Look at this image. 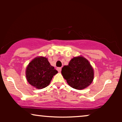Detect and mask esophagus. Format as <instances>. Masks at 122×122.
<instances>
[{"instance_id": "1", "label": "esophagus", "mask_w": 122, "mask_h": 122, "mask_svg": "<svg viewBox=\"0 0 122 122\" xmlns=\"http://www.w3.org/2000/svg\"><path fill=\"white\" fill-rule=\"evenodd\" d=\"M57 71H58V72H61V68H60H60H57Z\"/></svg>"}]
</instances>
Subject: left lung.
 <instances>
[{
  "label": "left lung",
  "mask_w": 122,
  "mask_h": 122,
  "mask_svg": "<svg viewBox=\"0 0 122 122\" xmlns=\"http://www.w3.org/2000/svg\"><path fill=\"white\" fill-rule=\"evenodd\" d=\"M61 73L71 87L80 90L89 86L94 76L92 66L81 56L72 58L68 65L62 68Z\"/></svg>",
  "instance_id": "obj_1"
}]
</instances>
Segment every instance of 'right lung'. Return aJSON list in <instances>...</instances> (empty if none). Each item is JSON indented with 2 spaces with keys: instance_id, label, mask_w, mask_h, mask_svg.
I'll list each match as a JSON object with an SVG mask.
<instances>
[{
  "instance_id": "add662e5",
  "label": "right lung",
  "mask_w": 122,
  "mask_h": 122,
  "mask_svg": "<svg viewBox=\"0 0 122 122\" xmlns=\"http://www.w3.org/2000/svg\"><path fill=\"white\" fill-rule=\"evenodd\" d=\"M58 71L44 57L35 58L28 65L26 71L27 81L37 89H42L49 85L53 76Z\"/></svg>"
}]
</instances>
